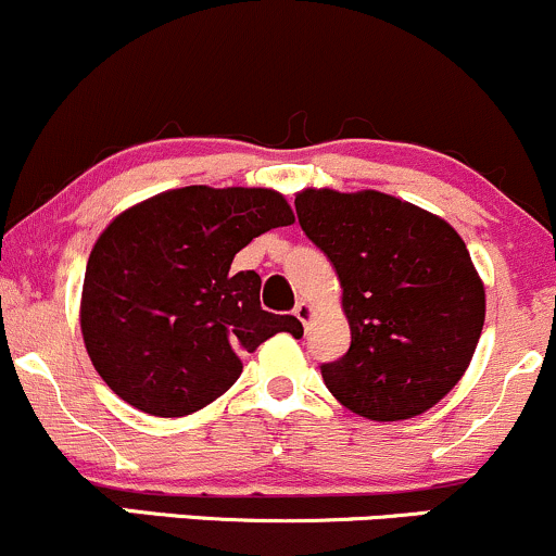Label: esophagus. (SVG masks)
Listing matches in <instances>:
<instances>
[{
	"mask_svg": "<svg viewBox=\"0 0 556 556\" xmlns=\"http://www.w3.org/2000/svg\"><path fill=\"white\" fill-rule=\"evenodd\" d=\"M294 315L299 317V320H302V326H309V320H312V307H309L307 302H296Z\"/></svg>",
	"mask_w": 556,
	"mask_h": 556,
	"instance_id": "1",
	"label": "esophagus"
}]
</instances>
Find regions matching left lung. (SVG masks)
I'll use <instances>...</instances> for the list:
<instances>
[{
    "instance_id": "8db88e82",
    "label": "left lung",
    "mask_w": 556,
    "mask_h": 556,
    "mask_svg": "<svg viewBox=\"0 0 556 556\" xmlns=\"http://www.w3.org/2000/svg\"><path fill=\"white\" fill-rule=\"evenodd\" d=\"M307 239L336 267L352 344L320 365L328 391L367 420H407L457 386L476 352L485 291L459 233L402 199L307 189Z\"/></svg>"
}]
</instances>
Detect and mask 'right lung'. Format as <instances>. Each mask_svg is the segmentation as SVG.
I'll return each instance as SVG.
<instances>
[{
    "mask_svg": "<svg viewBox=\"0 0 556 556\" xmlns=\"http://www.w3.org/2000/svg\"><path fill=\"white\" fill-rule=\"evenodd\" d=\"M294 212L270 189L186 186L136 204L91 249L80 302L86 352L123 402L184 417L226 394L241 354L302 336L294 315L260 307V276L230 262Z\"/></svg>",
    "mask_w": 556,
    "mask_h": 556,
    "instance_id": "right-lung-1",
    "label": "right lung"
}]
</instances>
